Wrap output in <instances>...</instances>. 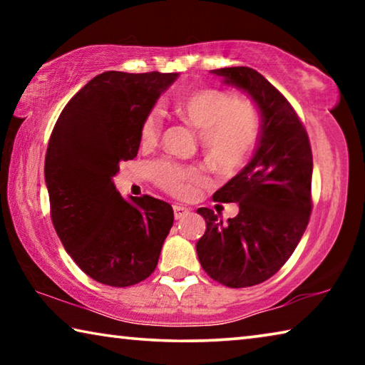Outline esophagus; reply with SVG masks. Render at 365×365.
Masks as SVG:
<instances>
[{
  "label": "esophagus",
  "instance_id": "34e87169",
  "mask_svg": "<svg viewBox=\"0 0 365 365\" xmlns=\"http://www.w3.org/2000/svg\"><path fill=\"white\" fill-rule=\"evenodd\" d=\"M188 212H190L188 207L180 206V205H175V206H174V215H175L177 220H178V219H183L185 215H188Z\"/></svg>",
  "mask_w": 365,
  "mask_h": 365
}]
</instances>
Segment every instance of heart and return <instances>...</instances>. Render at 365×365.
<instances>
[{
  "label": "heart",
  "mask_w": 365,
  "mask_h": 365,
  "mask_svg": "<svg viewBox=\"0 0 365 365\" xmlns=\"http://www.w3.org/2000/svg\"><path fill=\"white\" fill-rule=\"evenodd\" d=\"M175 113L201 133L207 158L219 170H237L248 160L259 133V117L250 101L230 98L215 88L191 90L175 101ZM160 125L159 110H150L140 127L141 145L156 143ZM153 175L164 190L187 195L191 183L201 178V172L159 160L153 165Z\"/></svg>",
  "instance_id": "heart-1"
}]
</instances>
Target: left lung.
Returning a JSON list of instances; mask_svg holds the SVG:
<instances>
[{"mask_svg": "<svg viewBox=\"0 0 365 365\" xmlns=\"http://www.w3.org/2000/svg\"><path fill=\"white\" fill-rule=\"evenodd\" d=\"M245 90L261 113L255 156L214 193V201L237 202V217L220 220L200 207L206 232L197 240L201 267L230 288L262 283L293 255L311 217L312 151L304 125L279 90L251 67L211 71Z\"/></svg>", "mask_w": 365, "mask_h": 365, "instance_id": "8db88e82", "label": "left lung"}]
</instances>
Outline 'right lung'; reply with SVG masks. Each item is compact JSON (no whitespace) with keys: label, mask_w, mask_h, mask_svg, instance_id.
Returning <instances> with one entry per match:
<instances>
[{"label":"right lung","mask_w":365,"mask_h":365,"mask_svg":"<svg viewBox=\"0 0 365 365\" xmlns=\"http://www.w3.org/2000/svg\"><path fill=\"white\" fill-rule=\"evenodd\" d=\"M178 73L108 71L91 78L58 117L45 158L51 220L66 251L91 279L132 287L156 269L174 224L169 202L123 200L113 177L137 156L140 127Z\"/></svg>","instance_id":"1"}]
</instances>
